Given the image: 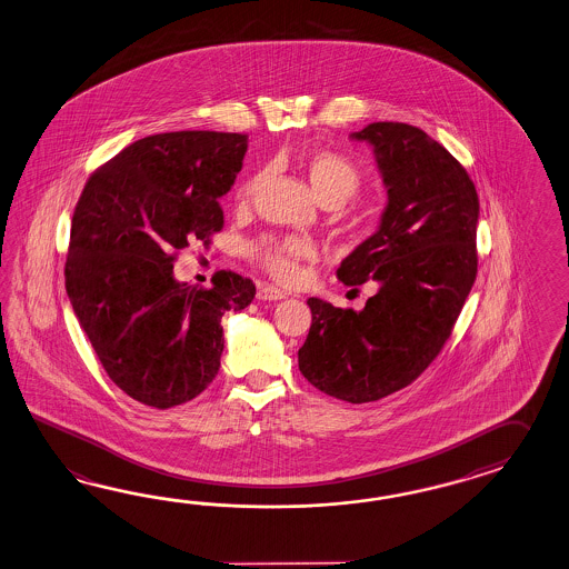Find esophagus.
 Wrapping results in <instances>:
<instances>
[{
    "label": "esophagus",
    "instance_id": "esophagus-1",
    "mask_svg": "<svg viewBox=\"0 0 569 569\" xmlns=\"http://www.w3.org/2000/svg\"><path fill=\"white\" fill-rule=\"evenodd\" d=\"M284 297H287V292L278 289L274 284H260L258 287V299L260 301H280Z\"/></svg>",
    "mask_w": 569,
    "mask_h": 569
}]
</instances>
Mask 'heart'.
Wrapping results in <instances>:
<instances>
[{
  "label": "heart",
  "mask_w": 569,
  "mask_h": 569,
  "mask_svg": "<svg viewBox=\"0 0 569 569\" xmlns=\"http://www.w3.org/2000/svg\"><path fill=\"white\" fill-rule=\"evenodd\" d=\"M306 176L321 204L342 206L361 188L359 169L349 159L328 150L316 152L307 159ZM260 181L262 173L243 181L237 190V202H249ZM248 253L268 274L282 282H295L301 277L303 263L316 258V246L306 237L268 233L251 241Z\"/></svg>",
  "instance_id": "heart-1"
}]
</instances>
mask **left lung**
Returning <instances> with one entry per match:
<instances>
[{
    "mask_svg": "<svg viewBox=\"0 0 569 569\" xmlns=\"http://www.w3.org/2000/svg\"><path fill=\"white\" fill-rule=\"evenodd\" d=\"M350 138L373 148L388 204L336 277L379 289L361 311L307 299L299 369L321 392L363 405L407 388L452 335L477 278L479 196L467 169L415 126L378 121Z\"/></svg>",
    "mask_w": 569,
    "mask_h": 569,
    "instance_id": "1",
    "label": "left lung"
}]
</instances>
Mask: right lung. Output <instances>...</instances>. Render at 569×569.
<instances>
[{
    "mask_svg": "<svg viewBox=\"0 0 569 569\" xmlns=\"http://www.w3.org/2000/svg\"><path fill=\"white\" fill-rule=\"evenodd\" d=\"M248 136L169 131L123 148L76 204L66 291L107 376L147 407L183 405L217 378L220 320L256 284L217 272L210 289L173 277L176 251L222 229L219 200L243 167Z\"/></svg>",
    "mask_w": 569,
    "mask_h": 569,
    "instance_id": "right-lung-1",
    "label": "right lung"
}]
</instances>
